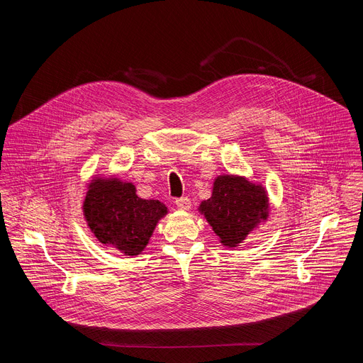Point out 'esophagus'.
Wrapping results in <instances>:
<instances>
[{"instance_id": "esophagus-1", "label": "esophagus", "mask_w": 363, "mask_h": 363, "mask_svg": "<svg viewBox=\"0 0 363 363\" xmlns=\"http://www.w3.org/2000/svg\"><path fill=\"white\" fill-rule=\"evenodd\" d=\"M175 203H177V206H178L179 210H184V211H186V210L191 208V199H189L188 196L177 198V199H175Z\"/></svg>"}]
</instances>
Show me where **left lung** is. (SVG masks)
Masks as SVG:
<instances>
[{
	"mask_svg": "<svg viewBox=\"0 0 363 363\" xmlns=\"http://www.w3.org/2000/svg\"><path fill=\"white\" fill-rule=\"evenodd\" d=\"M199 211L224 245L235 247L267 220L269 199L263 186L240 177L223 175L214 182L213 196L201 202Z\"/></svg>",
	"mask_w": 363,
	"mask_h": 363,
	"instance_id": "1",
	"label": "left lung"
}]
</instances>
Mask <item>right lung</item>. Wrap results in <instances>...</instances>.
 <instances>
[{
	"instance_id": "1",
	"label": "right lung",
	"mask_w": 363,
	"mask_h": 363,
	"mask_svg": "<svg viewBox=\"0 0 363 363\" xmlns=\"http://www.w3.org/2000/svg\"><path fill=\"white\" fill-rule=\"evenodd\" d=\"M83 211L94 237L126 255L143 251L155 225L168 213L162 202L139 198L135 185L118 178L93 179Z\"/></svg>"
}]
</instances>
